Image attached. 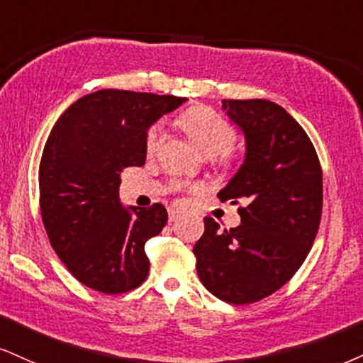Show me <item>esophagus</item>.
Listing matches in <instances>:
<instances>
[{"mask_svg": "<svg viewBox=\"0 0 363 363\" xmlns=\"http://www.w3.org/2000/svg\"><path fill=\"white\" fill-rule=\"evenodd\" d=\"M169 222H177L178 218H180V212H178V210H169Z\"/></svg>", "mask_w": 363, "mask_h": 363, "instance_id": "1", "label": "esophagus"}]
</instances>
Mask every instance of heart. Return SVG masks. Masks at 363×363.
Returning <instances> with one entry per match:
<instances>
[{"instance_id": "b5f03b06", "label": "heart", "mask_w": 363, "mask_h": 363, "mask_svg": "<svg viewBox=\"0 0 363 363\" xmlns=\"http://www.w3.org/2000/svg\"><path fill=\"white\" fill-rule=\"evenodd\" d=\"M182 126L189 133L191 141L203 155L218 156L227 153L235 141V131L220 116L208 109H194L182 118ZM161 133L160 126H153L146 136V151L155 153L160 147Z\"/></svg>"}]
</instances>
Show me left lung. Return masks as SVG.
Instances as JSON below:
<instances>
[{
  "mask_svg": "<svg viewBox=\"0 0 363 363\" xmlns=\"http://www.w3.org/2000/svg\"><path fill=\"white\" fill-rule=\"evenodd\" d=\"M222 111L242 131L245 156L218 196L242 199L245 207L240 225L229 230L205 217L194 254L213 296L249 305L284 286L305 262L320 227L323 173L305 129L276 102L223 99Z\"/></svg>",
  "mask_w": 363,
  "mask_h": 363,
  "instance_id": "left-lung-1",
  "label": "left lung"
}]
</instances>
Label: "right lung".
<instances>
[{"mask_svg": "<svg viewBox=\"0 0 363 363\" xmlns=\"http://www.w3.org/2000/svg\"><path fill=\"white\" fill-rule=\"evenodd\" d=\"M186 99L102 89L57 119L40 161V210L57 256L87 288H138L150 271L147 239L167 225L161 203L123 207L121 173L146 161L147 129Z\"/></svg>", "mask_w": 363, "mask_h": 363, "instance_id": "right-lung-1", "label": "right lung"}]
</instances>
